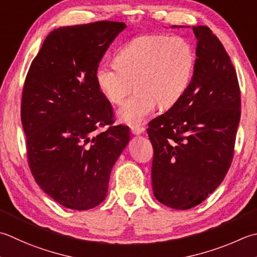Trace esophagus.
Wrapping results in <instances>:
<instances>
[{"label": "esophagus", "instance_id": "1", "mask_svg": "<svg viewBox=\"0 0 257 257\" xmlns=\"http://www.w3.org/2000/svg\"><path fill=\"white\" fill-rule=\"evenodd\" d=\"M130 132H132L134 135H142L145 133V128L140 127V125H133L132 129H130Z\"/></svg>", "mask_w": 257, "mask_h": 257}]
</instances>
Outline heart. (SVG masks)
Listing matches in <instances>:
<instances>
[{"label": "heart", "mask_w": 257, "mask_h": 257, "mask_svg": "<svg viewBox=\"0 0 257 257\" xmlns=\"http://www.w3.org/2000/svg\"><path fill=\"white\" fill-rule=\"evenodd\" d=\"M196 54L187 39L178 35H143L120 49L115 63L100 65L97 83L110 102L119 104L121 122L137 125L145 122L158 104L169 109L177 103L192 81Z\"/></svg>", "instance_id": "b5f03b06"}]
</instances>
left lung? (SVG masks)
Returning <instances> with one entry per match:
<instances>
[{
    "mask_svg": "<svg viewBox=\"0 0 257 257\" xmlns=\"http://www.w3.org/2000/svg\"><path fill=\"white\" fill-rule=\"evenodd\" d=\"M193 31L197 58L192 81L179 101L147 129L155 197L183 210L204 202L224 180L240 118L237 74L227 52L209 28L198 25Z\"/></svg>",
    "mask_w": 257,
    "mask_h": 257,
    "instance_id": "obj_1",
    "label": "left lung"
}]
</instances>
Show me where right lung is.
Wrapping results in <instances>:
<instances>
[{"label": "right lung", "mask_w": 257, "mask_h": 257, "mask_svg": "<svg viewBox=\"0 0 257 257\" xmlns=\"http://www.w3.org/2000/svg\"><path fill=\"white\" fill-rule=\"evenodd\" d=\"M123 22L99 21L50 32L25 78L21 121L29 167L45 194L64 207L103 202L110 173L128 145L125 125H112L111 103L95 73ZM109 125L102 133L98 127Z\"/></svg>", "instance_id": "add662e5"}]
</instances>
